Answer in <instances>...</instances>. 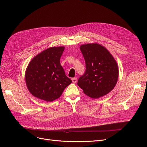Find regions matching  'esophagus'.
Segmentation results:
<instances>
[{
  "instance_id": "esophagus-1",
  "label": "esophagus",
  "mask_w": 147,
  "mask_h": 147,
  "mask_svg": "<svg viewBox=\"0 0 147 147\" xmlns=\"http://www.w3.org/2000/svg\"><path fill=\"white\" fill-rule=\"evenodd\" d=\"M71 80H72V81H73V82L74 83H76L77 82V81H78V79H77L76 78H72V79H71Z\"/></svg>"
}]
</instances>
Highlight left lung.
I'll list each match as a JSON object with an SVG mask.
<instances>
[{"mask_svg":"<svg viewBox=\"0 0 147 147\" xmlns=\"http://www.w3.org/2000/svg\"><path fill=\"white\" fill-rule=\"evenodd\" d=\"M80 49L85 60L86 71L79 79L78 86L92 98L109 94L119 78L116 61L110 52L99 44H84Z\"/></svg>","mask_w":147,"mask_h":147,"instance_id":"1","label":"left lung"}]
</instances>
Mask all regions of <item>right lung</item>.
Segmentation results:
<instances>
[{
    "label": "right lung",
    "mask_w": 147,
    "mask_h": 147,
    "mask_svg": "<svg viewBox=\"0 0 147 147\" xmlns=\"http://www.w3.org/2000/svg\"><path fill=\"white\" fill-rule=\"evenodd\" d=\"M64 46L51 47L34 57L26 71L27 87L34 96L48 102L58 99L72 81L60 64Z\"/></svg>",
    "instance_id": "1"
}]
</instances>
